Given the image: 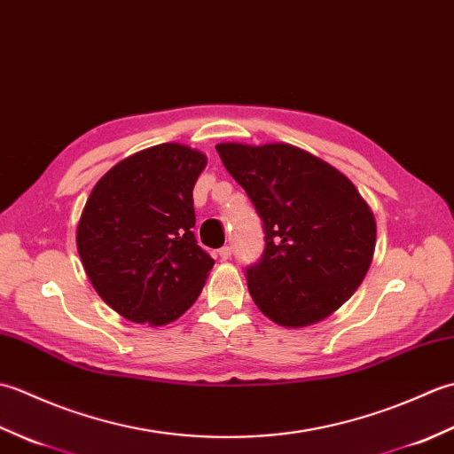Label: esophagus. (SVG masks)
I'll list each match as a JSON object with an SVG mask.
<instances>
[{
    "label": "esophagus",
    "instance_id": "esophagus-1",
    "mask_svg": "<svg viewBox=\"0 0 454 454\" xmlns=\"http://www.w3.org/2000/svg\"><path fill=\"white\" fill-rule=\"evenodd\" d=\"M216 255L222 259V262H226V259H230V255H232V247H230V246L220 247L218 252H216Z\"/></svg>",
    "mask_w": 454,
    "mask_h": 454
}]
</instances>
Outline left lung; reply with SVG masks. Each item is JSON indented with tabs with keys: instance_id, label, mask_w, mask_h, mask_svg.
Returning a JSON list of instances; mask_svg holds the SVG:
<instances>
[{
	"instance_id": "left-lung-1",
	"label": "left lung",
	"mask_w": 454,
	"mask_h": 454,
	"mask_svg": "<svg viewBox=\"0 0 454 454\" xmlns=\"http://www.w3.org/2000/svg\"><path fill=\"white\" fill-rule=\"evenodd\" d=\"M216 150L263 220V257L246 271L255 306L285 327L325 320L371 267V207L340 169L293 144L222 142Z\"/></svg>"
}]
</instances>
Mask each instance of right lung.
I'll return each mask as SVG.
<instances>
[{
    "instance_id": "1",
    "label": "right lung",
    "mask_w": 454,
    "mask_h": 454,
    "mask_svg": "<svg viewBox=\"0 0 454 454\" xmlns=\"http://www.w3.org/2000/svg\"><path fill=\"white\" fill-rule=\"evenodd\" d=\"M207 156L166 142L113 166L93 187L75 232L82 265L114 312L166 325L195 304L215 259L197 246L192 187Z\"/></svg>"
}]
</instances>
